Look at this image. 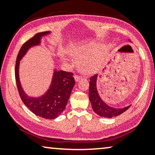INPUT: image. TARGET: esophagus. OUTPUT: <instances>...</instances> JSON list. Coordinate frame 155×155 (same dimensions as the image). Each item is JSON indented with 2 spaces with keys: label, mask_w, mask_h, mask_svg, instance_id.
Returning a JSON list of instances; mask_svg holds the SVG:
<instances>
[{
  "label": "esophagus",
  "mask_w": 155,
  "mask_h": 155,
  "mask_svg": "<svg viewBox=\"0 0 155 155\" xmlns=\"http://www.w3.org/2000/svg\"><path fill=\"white\" fill-rule=\"evenodd\" d=\"M74 79H75V81H79L81 78V76H78V75H74Z\"/></svg>",
  "instance_id": "esophagus-1"
}]
</instances>
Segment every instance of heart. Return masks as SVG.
Returning a JSON list of instances; mask_svg holds the SVG:
<instances>
[{"label": "heart", "instance_id": "1", "mask_svg": "<svg viewBox=\"0 0 155 155\" xmlns=\"http://www.w3.org/2000/svg\"><path fill=\"white\" fill-rule=\"evenodd\" d=\"M99 48L97 46H84L78 48L75 51L78 60V65L82 70L87 72L94 71L100 63Z\"/></svg>", "mask_w": 155, "mask_h": 155}]
</instances>
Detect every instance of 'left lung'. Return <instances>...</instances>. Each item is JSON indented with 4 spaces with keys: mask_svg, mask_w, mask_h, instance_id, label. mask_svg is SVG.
I'll return each instance as SVG.
<instances>
[{
    "mask_svg": "<svg viewBox=\"0 0 155 155\" xmlns=\"http://www.w3.org/2000/svg\"><path fill=\"white\" fill-rule=\"evenodd\" d=\"M98 74H95L90 78L89 99L92 104L94 112L100 117L105 118H112L120 115L126 112L130 105L124 108H114L108 105L101 99L97 89V80Z\"/></svg>",
    "mask_w": 155,
    "mask_h": 155,
    "instance_id": "obj_1",
    "label": "left lung"
}]
</instances>
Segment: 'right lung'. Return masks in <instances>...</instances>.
<instances>
[{
	"mask_svg": "<svg viewBox=\"0 0 155 155\" xmlns=\"http://www.w3.org/2000/svg\"><path fill=\"white\" fill-rule=\"evenodd\" d=\"M49 33L50 31H43L36 34L22 45L16 58L15 78L19 95L24 104L37 116L47 119H53L59 116L65 108L75 84L73 73L55 70L49 90L45 94L38 98L28 97L25 93L19 81L18 74L20 60L31 47L40 44L41 38Z\"/></svg>",
	"mask_w": 155,
	"mask_h": 155,
	"instance_id": "add662e5",
	"label": "right lung"
}]
</instances>
